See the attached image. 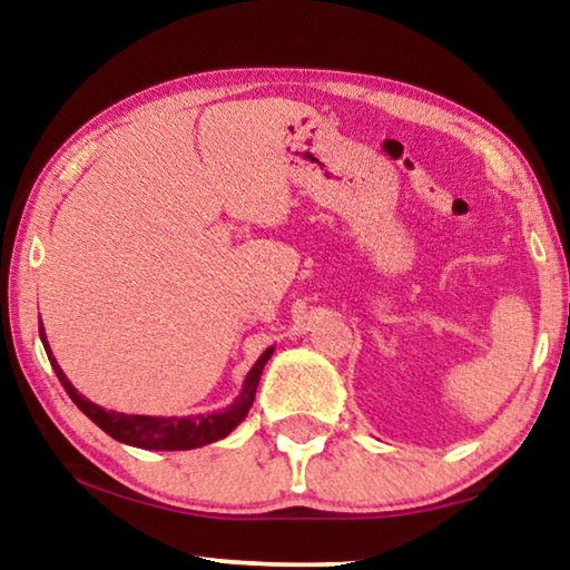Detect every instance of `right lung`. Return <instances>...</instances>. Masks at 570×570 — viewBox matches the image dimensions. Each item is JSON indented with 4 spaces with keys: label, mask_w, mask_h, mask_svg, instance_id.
<instances>
[{
    "label": "right lung",
    "mask_w": 570,
    "mask_h": 570,
    "mask_svg": "<svg viewBox=\"0 0 570 570\" xmlns=\"http://www.w3.org/2000/svg\"><path fill=\"white\" fill-rule=\"evenodd\" d=\"M40 340L45 344L47 360H50L57 380L62 382L65 392L70 394V400L77 404V407L88 414L100 430L108 432L112 440L125 442V445H132V448H140V450H193V448L210 445V442L224 440L226 435H230V432L244 422L250 404H254L258 380H262L264 366L274 354V346H268V350L258 356L256 364L250 366V372L246 374L244 387H240L238 397L230 402L226 410L214 412V414H188V417H150V414H125V412L105 410L100 404L82 397V394L72 387V382L67 380L62 366L57 364L55 354L50 350V342H47L42 320H40Z\"/></svg>",
    "instance_id": "obj_1"
}]
</instances>
